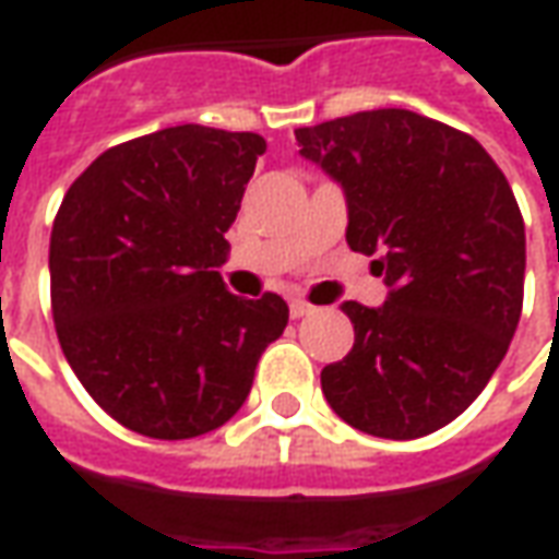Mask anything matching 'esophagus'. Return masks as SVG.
Returning a JSON list of instances; mask_svg holds the SVG:
<instances>
[{"label": "esophagus", "instance_id": "esophagus-1", "mask_svg": "<svg viewBox=\"0 0 559 559\" xmlns=\"http://www.w3.org/2000/svg\"><path fill=\"white\" fill-rule=\"evenodd\" d=\"M288 312H292V319H304V316H310L312 307H310V304H307V300L295 298V300H292V304H288Z\"/></svg>", "mask_w": 559, "mask_h": 559}]
</instances>
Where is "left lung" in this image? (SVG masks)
Here are the masks:
<instances>
[{
    "mask_svg": "<svg viewBox=\"0 0 559 559\" xmlns=\"http://www.w3.org/2000/svg\"><path fill=\"white\" fill-rule=\"evenodd\" d=\"M300 156L340 183L346 243L379 255L382 307L343 312L355 346L322 370L346 425L418 439L481 394L524 304V219L506 174L476 138L403 108L295 129Z\"/></svg>",
    "mask_w": 559,
    "mask_h": 559,
    "instance_id": "8db88e82",
    "label": "left lung"
}]
</instances>
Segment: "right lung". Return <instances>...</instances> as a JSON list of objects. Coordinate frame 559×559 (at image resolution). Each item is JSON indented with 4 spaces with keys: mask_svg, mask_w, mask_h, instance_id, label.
<instances>
[{
    "mask_svg": "<svg viewBox=\"0 0 559 559\" xmlns=\"http://www.w3.org/2000/svg\"><path fill=\"white\" fill-rule=\"evenodd\" d=\"M264 150L255 132L186 122L105 150L62 198L50 231L59 346L90 397L141 437L223 427L286 331V300L237 298L216 271Z\"/></svg>",
    "mask_w": 559,
    "mask_h": 559,
    "instance_id": "right-lung-1",
    "label": "right lung"
}]
</instances>
